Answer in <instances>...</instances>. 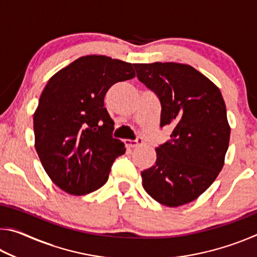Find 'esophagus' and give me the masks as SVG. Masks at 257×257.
<instances>
[{"label": "esophagus", "mask_w": 257, "mask_h": 257, "mask_svg": "<svg viewBox=\"0 0 257 257\" xmlns=\"http://www.w3.org/2000/svg\"><path fill=\"white\" fill-rule=\"evenodd\" d=\"M143 143H144V141L141 137L134 139V141H132V139H125L124 141V144L127 147H137L138 145H142Z\"/></svg>", "instance_id": "34e87169"}]
</instances>
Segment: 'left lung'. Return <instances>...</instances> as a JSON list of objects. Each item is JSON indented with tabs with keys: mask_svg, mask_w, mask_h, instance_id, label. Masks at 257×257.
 <instances>
[{
	"mask_svg": "<svg viewBox=\"0 0 257 257\" xmlns=\"http://www.w3.org/2000/svg\"><path fill=\"white\" fill-rule=\"evenodd\" d=\"M138 80L161 103V128L170 139L156 149V162L142 171L152 198L169 207L193 202L216 179L230 138L227 108L220 89L187 64H134Z\"/></svg>",
	"mask_w": 257,
	"mask_h": 257,
	"instance_id": "1",
	"label": "left lung"
}]
</instances>
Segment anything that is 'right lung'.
<instances>
[{"mask_svg":"<svg viewBox=\"0 0 257 257\" xmlns=\"http://www.w3.org/2000/svg\"><path fill=\"white\" fill-rule=\"evenodd\" d=\"M135 77L132 63L104 55L73 61L51 78L34 114L35 149L54 184L71 195L97 190L125 149L113 138L104 97Z\"/></svg>","mask_w":257,"mask_h":257,"instance_id":"right-lung-1","label":"right lung"}]
</instances>
